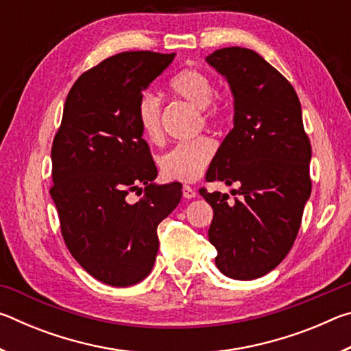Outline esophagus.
Listing matches in <instances>:
<instances>
[{"label":"esophagus","instance_id":"esophagus-1","mask_svg":"<svg viewBox=\"0 0 351 351\" xmlns=\"http://www.w3.org/2000/svg\"><path fill=\"white\" fill-rule=\"evenodd\" d=\"M182 197L186 199H192L197 197V192H195V189H192L190 186H182Z\"/></svg>","mask_w":351,"mask_h":351}]
</instances>
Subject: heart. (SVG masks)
I'll return each mask as SVG.
<instances>
[{
  "label": "heart",
  "instance_id": "b5f03b06",
  "mask_svg": "<svg viewBox=\"0 0 351 351\" xmlns=\"http://www.w3.org/2000/svg\"><path fill=\"white\" fill-rule=\"evenodd\" d=\"M169 88L173 96L186 100L199 108L201 119L206 123L218 121L221 116V105L213 96V82L203 71L186 68L170 80ZM139 127L145 138L152 142L162 139V106L154 94H144L136 108ZM215 145L207 138H197L180 142L159 159L161 175L167 181L192 182L203 175L210 164Z\"/></svg>",
  "mask_w": 351,
  "mask_h": 351
}]
</instances>
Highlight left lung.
Returning <instances> with one entry per match:
<instances>
[{
	"mask_svg": "<svg viewBox=\"0 0 351 351\" xmlns=\"http://www.w3.org/2000/svg\"><path fill=\"white\" fill-rule=\"evenodd\" d=\"M206 62L234 96V128L213 158L207 181L239 186L232 195L199 193L213 209L209 241L217 268L235 280L268 274L287 257L311 195V144L294 88L257 52L223 47Z\"/></svg>",
	"mask_w": 351,
	"mask_h": 351,
	"instance_id": "8db88e82",
	"label": "left lung"
}]
</instances>
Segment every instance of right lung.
I'll list each match as a JSON object with an SVG mask.
<instances>
[{
    "mask_svg": "<svg viewBox=\"0 0 351 351\" xmlns=\"http://www.w3.org/2000/svg\"><path fill=\"white\" fill-rule=\"evenodd\" d=\"M175 54L121 52L83 73L68 93L52 142L51 197L63 240L88 274L132 287L156 260L158 224L180 204V182L156 186L136 108ZM144 183L138 204L128 193Z\"/></svg>",
    "mask_w": 351,
    "mask_h": 351,
    "instance_id": "obj_1",
    "label": "right lung"
}]
</instances>
